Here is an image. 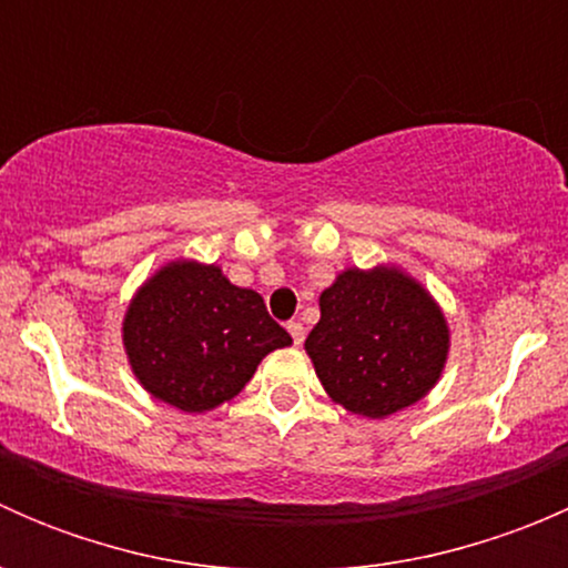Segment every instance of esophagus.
Segmentation results:
<instances>
[{
	"mask_svg": "<svg viewBox=\"0 0 568 568\" xmlns=\"http://www.w3.org/2000/svg\"><path fill=\"white\" fill-rule=\"evenodd\" d=\"M288 332L291 337H294L296 346H302V341H305V326H302L300 321H288Z\"/></svg>",
	"mask_w": 568,
	"mask_h": 568,
	"instance_id": "obj_1",
	"label": "esophagus"
}]
</instances>
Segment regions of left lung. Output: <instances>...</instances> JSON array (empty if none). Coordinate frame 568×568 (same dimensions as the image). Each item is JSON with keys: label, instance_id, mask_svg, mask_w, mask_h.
Segmentation results:
<instances>
[{"label": "left lung", "instance_id": "left-lung-1", "mask_svg": "<svg viewBox=\"0 0 568 568\" xmlns=\"http://www.w3.org/2000/svg\"><path fill=\"white\" fill-rule=\"evenodd\" d=\"M307 335L324 390L354 415L387 417L434 387L448 326L432 296L395 268H348L321 294Z\"/></svg>", "mask_w": 568, "mask_h": 568}]
</instances>
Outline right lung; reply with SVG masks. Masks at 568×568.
Here are the masks:
<instances>
[{
  "label": "right lung",
  "mask_w": 568,
  "mask_h": 568,
  "mask_svg": "<svg viewBox=\"0 0 568 568\" xmlns=\"http://www.w3.org/2000/svg\"><path fill=\"white\" fill-rule=\"evenodd\" d=\"M123 343L148 393L205 412L242 393L257 363L291 335L261 294L236 288L216 266L170 263L131 302Z\"/></svg>",
  "instance_id": "1"
}]
</instances>
